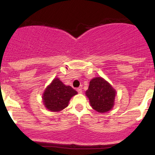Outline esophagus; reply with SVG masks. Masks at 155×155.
Returning <instances> with one entry per match:
<instances>
[{
	"instance_id": "esophagus-1",
	"label": "esophagus",
	"mask_w": 155,
	"mask_h": 155,
	"mask_svg": "<svg viewBox=\"0 0 155 155\" xmlns=\"http://www.w3.org/2000/svg\"><path fill=\"white\" fill-rule=\"evenodd\" d=\"M77 92H79V93H81V92H82V90H81V88H78Z\"/></svg>"
}]
</instances>
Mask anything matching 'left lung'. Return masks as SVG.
Segmentation results:
<instances>
[{
	"mask_svg": "<svg viewBox=\"0 0 155 155\" xmlns=\"http://www.w3.org/2000/svg\"><path fill=\"white\" fill-rule=\"evenodd\" d=\"M116 91L101 77H96L90 82L86 95L89 97L93 109L100 113L111 109L114 102Z\"/></svg>",
	"mask_w": 155,
	"mask_h": 155,
	"instance_id": "1",
	"label": "left lung"
}]
</instances>
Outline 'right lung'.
Instances as JSON below:
<instances>
[{"label": "right lung", "mask_w": 155, "mask_h": 155, "mask_svg": "<svg viewBox=\"0 0 155 155\" xmlns=\"http://www.w3.org/2000/svg\"><path fill=\"white\" fill-rule=\"evenodd\" d=\"M77 94L71 87L66 86L59 79H54L44 92V104L51 111H59L66 108L71 97Z\"/></svg>", "instance_id": "add662e5"}]
</instances>
